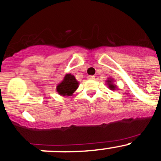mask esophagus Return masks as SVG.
<instances>
[{
	"label": "esophagus",
	"instance_id": "esophagus-1",
	"mask_svg": "<svg viewBox=\"0 0 161 161\" xmlns=\"http://www.w3.org/2000/svg\"><path fill=\"white\" fill-rule=\"evenodd\" d=\"M87 79H91V80H92V79H94V76L90 75V76H88Z\"/></svg>",
	"mask_w": 161,
	"mask_h": 161
}]
</instances>
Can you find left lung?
<instances>
[{
  "mask_svg": "<svg viewBox=\"0 0 161 161\" xmlns=\"http://www.w3.org/2000/svg\"><path fill=\"white\" fill-rule=\"evenodd\" d=\"M114 79H112V78H108V79L106 80V84H107L108 87H109V89H110L111 91H116L117 89H118V86H117L116 84L114 83Z\"/></svg>",
  "mask_w": 161,
  "mask_h": 161,
  "instance_id": "obj_1",
  "label": "left lung"
}]
</instances>
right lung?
Listing matches in <instances>:
<instances>
[{
  "mask_svg": "<svg viewBox=\"0 0 161 161\" xmlns=\"http://www.w3.org/2000/svg\"><path fill=\"white\" fill-rule=\"evenodd\" d=\"M79 82L71 74H66L63 79L56 86V91L61 96L68 97L71 96L79 87Z\"/></svg>",
  "mask_w": 161,
  "mask_h": 161,
  "instance_id": "right-lung-1",
  "label": "right lung"
}]
</instances>
